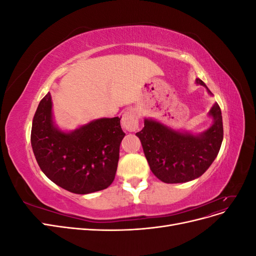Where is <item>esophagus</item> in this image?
I'll return each mask as SVG.
<instances>
[{
  "instance_id": "1",
  "label": "esophagus",
  "mask_w": 256,
  "mask_h": 256,
  "mask_svg": "<svg viewBox=\"0 0 256 256\" xmlns=\"http://www.w3.org/2000/svg\"><path fill=\"white\" fill-rule=\"evenodd\" d=\"M122 125L127 131H136L138 127V112L134 109L127 110L124 113L122 118Z\"/></svg>"
}]
</instances>
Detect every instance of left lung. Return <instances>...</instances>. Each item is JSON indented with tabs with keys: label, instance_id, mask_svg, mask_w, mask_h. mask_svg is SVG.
I'll list each match as a JSON object with an SVG mask.
<instances>
[{
	"label": "left lung",
	"instance_id": "left-lung-1",
	"mask_svg": "<svg viewBox=\"0 0 256 256\" xmlns=\"http://www.w3.org/2000/svg\"><path fill=\"white\" fill-rule=\"evenodd\" d=\"M196 83L207 88L202 80L196 79ZM209 114L214 122L200 136L180 134L157 122L144 120V127L136 136L141 140L152 172L161 182H190L203 175L210 166L223 140L222 115L218 104H214Z\"/></svg>",
	"mask_w": 256,
	"mask_h": 256
}]
</instances>
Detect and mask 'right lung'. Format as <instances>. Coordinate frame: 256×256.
<instances>
[{
    "mask_svg": "<svg viewBox=\"0 0 256 256\" xmlns=\"http://www.w3.org/2000/svg\"><path fill=\"white\" fill-rule=\"evenodd\" d=\"M51 109L48 92L38 104L30 131V144L42 171L54 184L76 194L109 187L125 136L120 118L97 120L65 134L54 127Z\"/></svg>",
    "mask_w": 256,
    "mask_h": 256,
    "instance_id": "add662e5",
    "label": "right lung"
}]
</instances>
